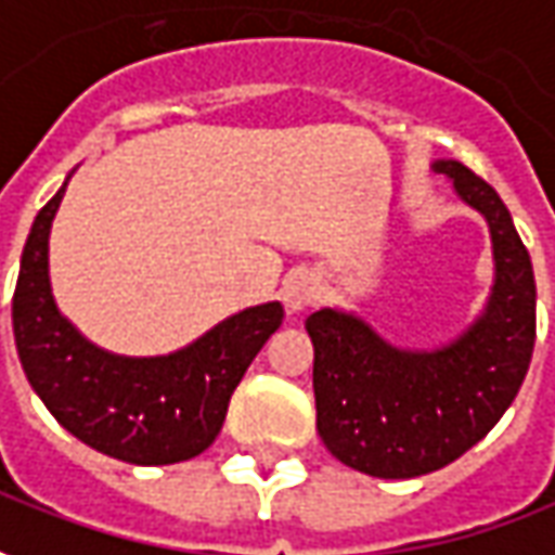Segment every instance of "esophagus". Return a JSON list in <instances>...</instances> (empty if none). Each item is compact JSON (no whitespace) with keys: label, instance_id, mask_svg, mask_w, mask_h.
<instances>
[{"label":"esophagus","instance_id":"1","mask_svg":"<svg viewBox=\"0 0 555 555\" xmlns=\"http://www.w3.org/2000/svg\"><path fill=\"white\" fill-rule=\"evenodd\" d=\"M284 305L289 314H301L320 296V281L311 271H293L284 281Z\"/></svg>","mask_w":555,"mask_h":555}]
</instances>
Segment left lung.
<instances>
[{"mask_svg":"<svg viewBox=\"0 0 555 555\" xmlns=\"http://www.w3.org/2000/svg\"><path fill=\"white\" fill-rule=\"evenodd\" d=\"M431 168L477 211L492 241V289L475 323L431 350L387 341L353 311L305 320L314 344L317 431L362 475L404 480L444 468L517 399L534 347V274L499 193L456 159Z\"/></svg>","mask_w":555,"mask_h":555,"instance_id":"obj_1","label":"left lung"}]
</instances>
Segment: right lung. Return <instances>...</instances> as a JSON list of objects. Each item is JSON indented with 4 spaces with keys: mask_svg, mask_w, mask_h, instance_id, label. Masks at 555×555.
<instances>
[{
    "mask_svg": "<svg viewBox=\"0 0 555 555\" xmlns=\"http://www.w3.org/2000/svg\"><path fill=\"white\" fill-rule=\"evenodd\" d=\"M68 178L38 211L21 256L11 320L26 380L63 429L105 456L129 465L193 460L223 429L229 399L281 326L284 305L244 308L163 357L95 347L60 314L51 289V227Z\"/></svg>",
    "mask_w": 555,
    "mask_h": 555,
    "instance_id": "right-lung-1",
    "label": "right lung"
}]
</instances>
